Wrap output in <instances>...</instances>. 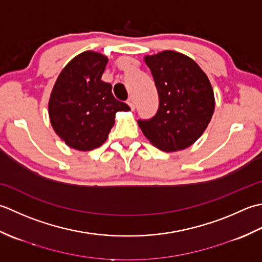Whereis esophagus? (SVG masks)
<instances>
[{"label": "esophagus", "instance_id": "34e87169", "mask_svg": "<svg viewBox=\"0 0 262 262\" xmlns=\"http://www.w3.org/2000/svg\"><path fill=\"white\" fill-rule=\"evenodd\" d=\"M127 105L130 106V108L133 111L136 108V104H135V100H133V98H130L129 100H127Z\"/></svg>", "mask_w": 262, "mask_h": 262}]
</instances>
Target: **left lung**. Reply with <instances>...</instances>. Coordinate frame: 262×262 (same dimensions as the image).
<instances>
[{"label": "left lung", "mask_w": 262, "mask_h": 262, "mask_svg": "<svg viewBox=\"0 0 262 262\" xmlns=\"http://www.w3.org/2000/svg\"><path fill=\"white\" fill-rule=\"evenodd\" d=\"M159 97L157 114L139 120L143 135L163 151L183 150L202 136L215 111L207 74L191 57L174 51L146 55Z\"/></svg>", "instance_id": "8db88e82"}]
</instances>
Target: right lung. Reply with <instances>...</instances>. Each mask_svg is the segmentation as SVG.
I'll use <instances>...</instances> for the list:
<instances>
[{
    "label": "right lung",
    "mask_w": 262,
    "mask_h": 262,
    "mask_svg": "<svg viewBox=\"0 0 262 262\" xmlns=\"http://www.w3.org/2000/svg\"><path fill=\"white\" fill-rule=\"evenodd\" d=\"M108 58L86 51L58 74L49 101L51 124L66 145L80 151L100 147L108 138L117 112H127L112 86L101 80Z\"/></svg>",
    "instance_id": "1"
}]
</instances>
